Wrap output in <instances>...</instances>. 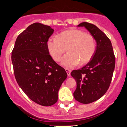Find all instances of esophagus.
I'll return each mask as SVG.
<instances>
[{"mask_svg": "<svg viewBox=\"0 0 127 127\" xmlns=\"http://www.w3.org/2000/svg\"><path fill=\"white\" fill-rule=\"evenodd\" d=\"M65 70L66 72H67V75H68V76H69V75H70V72H71V70H69V69H68V68H65Z\"/></svg>", "mask_w": 127, "mask_h": 127, "instance_id": "34e87169", "label": "esophagus"}]
</instances>
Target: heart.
I'll return each mask as SVG.
<instances>
[{
  "mask_svg": "<svg viewBox=\"0 0 127 127\" xmlns=\"http://www.w3.org/2000/svg\"><path fill=\"white\" fill-rule=\"evenodd\" d=\"M47 47L56 62L60 61L67 49L68 53L62 58L61 63L64 67L71 68L91 60L96 52V41L92 34L82 30H69L61 32L59 38H49Z\"/></svg>",
  "mask_w": 127,
  "mask_h": 127,
  "instance_id": "b5f03b06",
  "label": "heart"
}]
</instances>
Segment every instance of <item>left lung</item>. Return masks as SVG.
Wrapping results in <instances>:
<instances>
[{"mask_svg":"<svg viewBox=\"0 0 127 127\" xmlns=\"http://www.w3.org/2000/svg\"><path fill=\"white\" fill-rule=\"evenodd\" d=\"M78 26L86 28L97 43L95 55L88 64L71 72L77 83L74 98L82 104H89L101 98L108 89L115 68V57L111 41L97 26L86 22Z\"/></svg>","mask_w":127,"mask_h":127,"instance_id":"1","label":"left lung"}]
</instances>
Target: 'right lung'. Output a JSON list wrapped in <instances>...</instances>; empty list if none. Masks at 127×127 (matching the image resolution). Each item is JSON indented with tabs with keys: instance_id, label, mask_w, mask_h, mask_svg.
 <instances>
[{
	"instance_id": "add662e5",
	"label": "right lung",
	"mask_w": 127,
	"mask_h": 127,
	"mask_svg": "<svg viewBox=\"0 0 127 127\" xmlns=\"http://www.w3.org/2000/svg\"><path fill=\"white\" fill-rule=\"evenodd\" d=\"M53 31L49 26L31 24L17 36L11 55L19 87L32 101L44 106L57 103L59 89L67 77L48 50Z\"/></svg>"
}]
</instances>
